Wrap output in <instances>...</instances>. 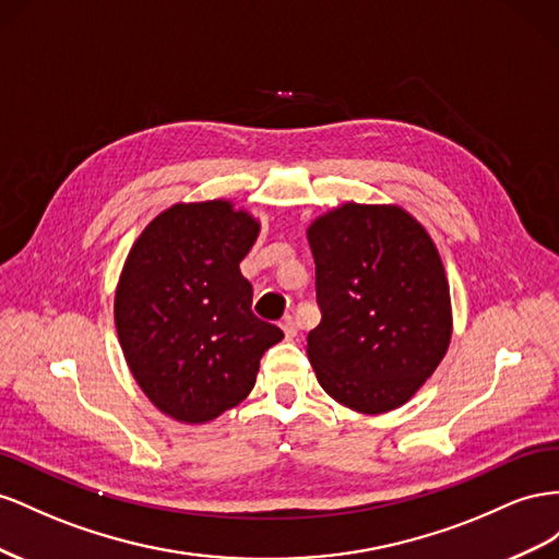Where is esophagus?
<instances>
[{
  "label": "esophagus",
  "mask_w": 559,
  "mask_h": 559,
  "mask_svg": "<svg viewBox=\"0 0 559 559\" xmlns=\"http://www.w3.org/2000/svg\"><path fill=\"white\" fill-rule=\"evenodd\" d=\"M281 328H283L285 337H288V340H295V337H297V323H295L293 316H285L283 321H281Z\"/></svg>",
  "instance_id": "esophagus-1"
}]
</instances>
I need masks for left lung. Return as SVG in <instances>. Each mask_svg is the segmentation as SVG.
Segmentation results:
<instances>
[{
    "instance_id": "1",
    "label": "left lung",
    "mask_w": 559,
    "mask_h": 559,
    "mask_svg": "<svg viewBox=\"0 0 559 559\" xmlns=\"http://www.w3.org/2000/svg\"><path fill=\"white\" fill-rule=\"evenodd\" d=\"M323 321L307 356L318 384L360 414L403 407L452 340L450 283L433 238L395 203L346 201L307 229Z\"/></svg>"
}]
</instances>
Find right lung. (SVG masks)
I'll list each match as a JSON object with an SVG mask.
<instances>
[{"mask_svg": "<svg viewBox=\"0 0 559 559\" xmlns=\"http://www.w3.org/2000/svg\"><path fill=\"white\" fill-rule=\"evenodd\" d=\"M260 219L227 199L175 203L135 238L115 290L126 365L150 403L209 424L243 403L281 328L250 311L241 260Z\"/></svg>", "mask_w": 559, "mask_h": 559, "instance_id": "right-lung-1", "label": "right lung"}]
</instances>
